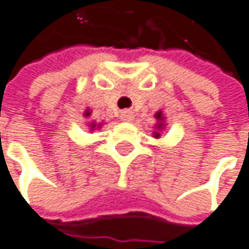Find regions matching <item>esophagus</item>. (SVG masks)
Returning a JSON list of instances; mask_svg holds the SVG:
<instances>
[{
	"label": "esophagus",
	"instance_id": "esophagus-1",
	"mask_svg": "<svg viewBox=\"0 0 249 249\" xmlns=\"http://www.w3.org/2000/svg\"><path fill=\"white\" fill-rule=\"evenodd\" d=\"M121 119L124 121H133L134 119V112L131 109H125L121 112Z\"/></svg>",
	"mask_w": 249,
	"mask_h": 249
}]
</instances>
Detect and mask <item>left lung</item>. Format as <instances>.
<instances>
[{
    "label": "left lung",
    "mask_w": 249,
    "mask_h": 249,
    "mask_svg": "<svg viewBox=\"0 0 249 249\" xmlns=\"http://www.w3.org/2000/svg\"><path fill=\"white\" fill-rule=\"evenodd\" d=\"M156 116H158V118H161V113H158V115H156Z\"/></svg>",
    "instance_id": "obj_1"
}]
</instances>
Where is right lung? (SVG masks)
<instances>
[{
    "label": "right lung",
    "instance_id": "right-lung-1",
    "mask_svg": "<svg viewBox=\"0 0 249 249\" xmlns=\"http://www.w3.org/2000/svg\"><path fill=\"white\" fill-rule=\"evenodd\" d=\"M87 115H90V113H87Z\"/></svg>",
    "mask_w": 249,
    "mask_h": 249
}]
</instances>
